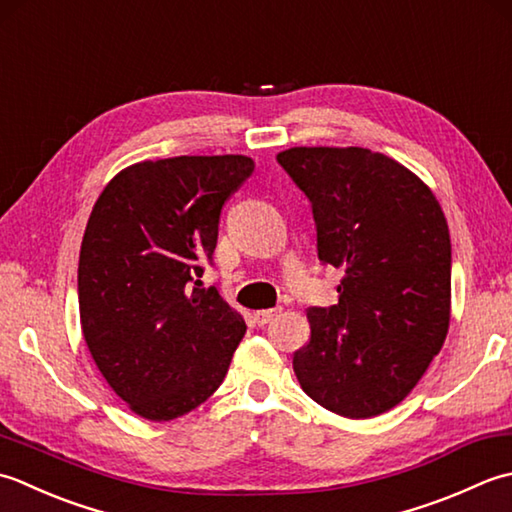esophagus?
I'll use <instances>...</instances> for the list:
<instances>
[{
	"instance_id": "esophagus-1",
	"label": "esophagus",
	"mask_w": 512,
	"mask_h": 512,
	"mask_svg": "<svg viewBox=\"0 0 512 512\" xmlns=\"http://www.w3.org/2000/svg\"><path fill=\"white\" fill-rule=\"evenodd\" d=\"M280 311H283V309H260V311H256V314H254V320H256V325L258 327H265V325H269V322L271 320H274L276 316H280Z\"/></svg>"
}]
</instances>
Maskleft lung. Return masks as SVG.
Listing matches in <instances>:
<instances>
[{
	"instance_id": "1",
	"label": "left lung",
	"mask_w": 512,
	"mask_h": 512,
	"mask_svg": "<svg viewBox=\"0 0 512 512\" xmlns=\"http://www.w3.org/2000/svg\"><path fill=\"white\" fill-rule=\"evenodd\" d=\"M278 163L307 194L318 258L342 269L338 305L311 307L294 371L327 411L367 420L400 404L451 322V234L420 176L367 148H289Z\"/></svg>"
}]
</instances>
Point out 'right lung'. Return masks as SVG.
<instances>
[{
  "instance_id": "add662e5",
  "label": "right lung",
  "mask_w": 512,
  "mask_h": 512,
  "mask_svg": "<svg viewBox=\"0 0 512 512\" xmlns=\"http://www.w3.org/2000/svg\"><path fill=\"white\" fill-rule=\"evenodd\" d=\"M254 172L243 154L141 161L103 187L79 254L83 340L110 389L170 422L221 387L245 320L201 289L223 205Z\"/></svg>"
}]
</instances>
